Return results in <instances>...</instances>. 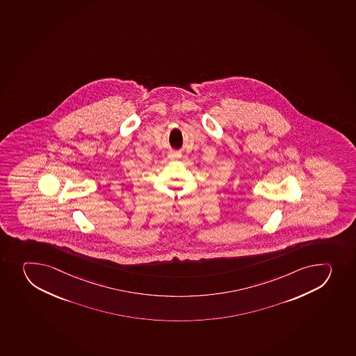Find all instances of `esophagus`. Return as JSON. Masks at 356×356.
<instances>
[{"mask_svg":"<svg viewBox=\"0 0 356 356\" xmlns=\"http://www.w3.org/2000/svg\"><path fill=\"white\" fill-rule=\"evenodd\" d=\"M169 158L172 159V160H176V159L181 158V154L179 152H172V153L169 154Z\"/></svg>","mask_w":356,"mask_h":356,"instance_id":"esophagus-1","label":"esophagus"}]
</instances>
